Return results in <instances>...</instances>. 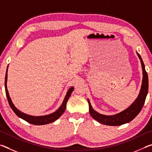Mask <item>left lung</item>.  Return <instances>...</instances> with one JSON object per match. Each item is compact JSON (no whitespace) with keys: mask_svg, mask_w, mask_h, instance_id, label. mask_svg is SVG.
I'll return each instance as SVG.
<instances>
[{"mask_svg":"<svg viewBox=\"0 0 152 152\" xmlns=\"http://www.w3.org/2000/svg\"><path fill=\"white\" fill-rule=\"evenodd\" d=\"M139 58L141 60V66L143 70V80L141 84V90L137 99L131 106L125 109L123 111L118 113L117 115H111V116H107V115H101L100 113L92 109L89 100L88 102L89 104V112L90 114L94 119L97 121L98 122L102 124L110 125V126H117L121 125L125 123H127L132 121L137 115L140 113L141 109L145 103V101L148 92V76L147 72L145 71V65L141 58V56L137 53Z\"/></svg>","mask_w":152,"mask_h":152,"instance_id":"left-lung-1","label":"left lung"}]
</instances>
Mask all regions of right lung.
Segmentation results:
<instances>
[{
	"instance_id": "1",
	"label": "right lung",
	"mask_w": 152,
	"mask_h": 152,
	"mask_svg": "<svg viewBox=\"0 0 152 152\" xmlns=\"http://www.w3.org/2000/svg\"><path fill=\"white\" fill-rule=\"evenodd\" d=\"M7 70L6 75H5L4 87H5V92H6L7 99H8V102H9L10 107H11L12 110H13L14 113L19 117L21 118V119H23L25 121H26L27 122L31 123V124L36 125H42L48 124V123H52L57 120L58 118L63 114V113L65 111L67 102H68L69 98H70V95L72 94V91H74V87H71V88L68 90V92H67V94L65 96V99H64L62 104H61V107L59 108V109L56 110V112L51 113V114H50V115H45V116L35 117V116H31V115L25 114V113L20 112V110H18L17 108L15 107V105L12 102L11 98H10V96H9V94L8 90H7Z\"/></svg>"
}]
</instances>
